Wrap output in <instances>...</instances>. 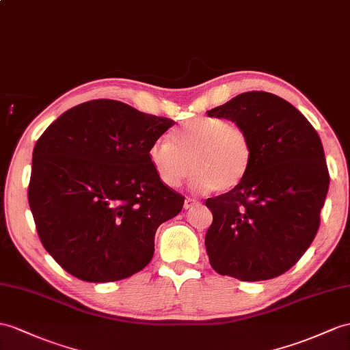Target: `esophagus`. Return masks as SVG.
Wrapping results in <instances>:
<instances>
[{
    "mask_svg": "<svg viewBox=\"0 0 350 350\" xmlns=\"http://www.w3.org/2000/svg\"><path fill=\"white\" fill-rule=\"evenodd\" d=\"M198 203H199V200L191 199V198H187L185 202H184V208H185V209H190V208L196 206V204H198Z\"/></svg>",
    "mask_w": 350,
    "mask_h": 350,
    "instance_id": "1",
    "label": "esophagus"
}]
</instances>
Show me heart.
<instances>
[{"label":"heart","mask_w":350,"mask_h":350,"mask_svg":"<svg viewBox=\"0 0 350 350\" xmlns=\"http://www.w3.org/2000/svg\"><path fill=\"white\" fill-rule=\"evenodd\" d=\"M159 180L176 189L194 170L191 184L202 191L224 193L239 187L254 161L248 131L239 123L221 117H198L160 138L148 151Z\"/></svg>","instance_id":"1"}]
</instances>
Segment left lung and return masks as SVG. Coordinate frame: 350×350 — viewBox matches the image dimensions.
<instances>
[{
  "instance_id": "left-lung-1",
  "label": "left lung",
  "mask_w": 350,
  "mask_h": 350,
  "mask_svg": "<svg viewBox=\"0 0 350 350\" xmlns=\"http://www.w3.org/2000/svg\"><path fill=\"white\" fill-rule=\"evenodd\" d=\"M248 131L254 161L245 181L209 198L204 245L212 269L239 280L280 276L318 233L329 174L318 132L300 111L267 92L241 93L208 111Z\"/></svg>"
}]
</instances>
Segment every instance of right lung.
<instances>
[{
    "mask_svg": "<svg viewBox=\"0 0 350 350\" xmlns=\"http://www.w3.org/2000/svg\"><path fill=\"white\" fill-rule=\"evenodd\" d=\"M170 126L120 100L95 99L65 111L40 136L29 208L42 246L68 273L116 282L151 261L156 230L184 204L148 159Z\"/></svg>",
    "mask_w": 350,
    "mask_h": 350,
    "instance_id": "right-lung-1",
    "label": "right lung"
}]
</instances>
